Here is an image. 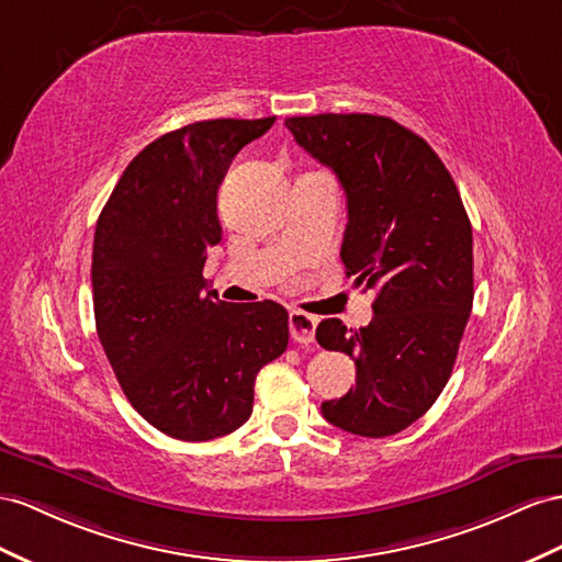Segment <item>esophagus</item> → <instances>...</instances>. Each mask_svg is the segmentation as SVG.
I'll return each instance as SVG.
<instances>
[{
	"instance_id": "1",
	"label": "esophagus",
	"mask_w": 562,
	"mask_h": 562,
	"mask_svg": "<svg viewBox=\"0 0 562 562\" xmlns=\"http://www.w3.org/2000/svg\"><path fill=\"white\" fill-rule=\"evenodd\" d=\"M315 327H318V318L313 315L304 311L290 313V335L296 344H311L315 339Z\"/></svg>"
}]
</instances>
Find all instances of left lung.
<instances>
[{
  "label": "left lung",
  "mask_w": 562,
  "mask_h": 562,
  "mask_svg": "<svg viewBox=\"0 0 562 562\" xmlns=\"http://www.w3.org/2000/svg\"><path fill=\"white\" fill-rule=\"evenodd\" d=\"M299 147L335 170L349 223L341 261L378 290L370 325L327 318L315 339L356 361V386L321 406L327 423L392 437L425 415L451 378L472 311V225L429 144L392 119L321 113L286 119Z\"/></svg>",
  "instance_id": "left-lung-1"
}]
</instances>
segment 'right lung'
Here are the masks:
<instances>
[{"label": "right lung", "mask_w": 562, "mask_h": 562, "mask_svg": "<svg viewBox=\"0 0 562 562\" xmlns=\"http://www.w3.org/2000/svg\"><path fill=\"white\" fill-rule=\"evenodd\" d=\"M270 119H215L147 144L99 213L92 249L97 335L144 420L209 441L249 420L258 370L284 353L290 315L276 301L225 304L204 263L223 237L218 187Z\"/></svg>", "instance_id": "add662e5"}]
</instances>
